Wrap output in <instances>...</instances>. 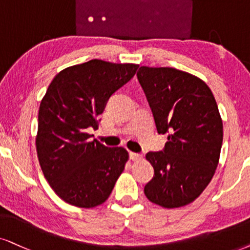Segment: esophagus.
I'll list each match as a JSON object with an SVG mask.
<instances>
[{
	"instance_id": "esophagus-1",
	"label": "esophagus",
	"mask_w": 250,
	"mask_h": 250,
	"mask_svg": "<svg viewBox=\"0 0 250 250\" xmlns=\"http://www.w3.org/2000/svg\"><path fill=\"white\" fill-rule=\"evenodd\" d=\"M129 157H130V159L134 160V162H137V160L142 159V154L135 152H129Z\"/></svg>"
}]
</instances>
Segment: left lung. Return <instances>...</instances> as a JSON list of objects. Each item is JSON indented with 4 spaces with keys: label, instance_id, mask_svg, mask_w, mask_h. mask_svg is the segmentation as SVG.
<instances>
[{
    "label": "left lung",
    "instance_id": "left-lung-1",
    "mask_svg": "<svg viewBox=\"0 0 250 250\" xmlns=\"http://www.w3.org/2000/svg\"><path fill=\"white\" fill-rule=\"evenodd\" d=\"M137 78L152 110L163 151L147 152L154 175L144 194L160 207L179 208L200 196L216 172L223 121L210 87L174 68L141 67Z\"/></svg>",
    "mask_w": 250,
    "mask_h": 250
}]
</instances>
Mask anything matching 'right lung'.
I'll list each match as a JSON object with an SVG mask.
<instances>
[{"label": "right lung", "instance_id": "1", "mask_svg": "<svg viewBox=\"0 0 250 250\" xmlns=\"http://www.w3.org/2000/svg\"><path fill=\"white\" fill-rule=\"evenodd\" d=\"M138 64L91 60L60 71L47 88L38 115L37 153L56 195L80 208L109 197L128 152L91 140L109 97L134 77Z\"/></svg>", "mask_w": 250, "mask_h": 250}]
</instances>
